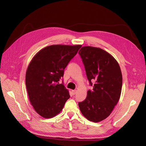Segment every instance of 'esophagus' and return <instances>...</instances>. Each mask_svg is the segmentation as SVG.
<instances>
[{
    "label": "esophagus",
    "instance_id": "esophagus-1",
    "mask_svg": "<svg viewBox=\"0 0 146 146\" xmlns=\"http://www.w3.org/2000/svg\"><path fill=\"white\" fill-rule=\"evenodd\" d=\"M72 93L73 95H75L77 93V90H72Z\"/></svg>",
    "mask_w": 146,
    "mask_h": 146
}]
</instances>
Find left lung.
I'll return each instance as SVG.
<instances>
[{
	"label": "left lung",
	"mask_w": 146,
	"mask_h": 146,
	"mask_svg": "<svg viewBox=\"0 0 146 146\" xmlns=\"http://www.w3.org/2000/svg\"><path fill=\"white\" fill-rule=\"evenodd\" d=\"M86 76L93 89L88 90L85 100L78 103L88 120L99 122L112 112L120 99L122 76L117 61L100 48L84 46L79 50Z\"/></svg>",
	"instance_id": "1"
}]
</instances>
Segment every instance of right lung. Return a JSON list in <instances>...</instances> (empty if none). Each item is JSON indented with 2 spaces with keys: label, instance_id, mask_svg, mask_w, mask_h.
<instances>
[{
  "label": "right lung",
  "instance_id": "1",
  "mask_svg": "<svg viewBox=\"0 0 146 146\" xmlns=\"http://www.w3.org/2000/svg\"><path fill=\"white\" fill-rule=\"evenodd\" d=\"M81 45H52L39 50L28 66L25 85L30 103L36 113L52 118L63 110L70 95L60 84L64 70Z\"/></svg>",
  "mask_w": 146,
  "mask_h": 146
}]
</instances>
